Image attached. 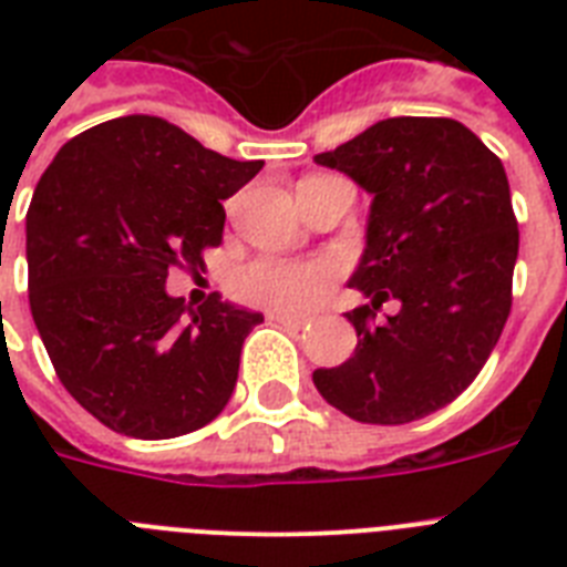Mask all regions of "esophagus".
Here are the masks:
<instances>
[{"label": "esophagus", "instance_id": "34e87169", "mask_svg": "<svg viewBox=\"0 0 567 567\" xmlns=\"http://www.w3.org/2000/svg\"><path fill=\"white\" fill-rule=\"evenodd\" d=\"M270 320H276V323H282L288 329H306V320L297 318V315H270Z\"/></svg>", "mask_w": 567, "mask_h": 567}]
</instances>
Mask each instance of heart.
Here are the masks:
<instances>
[{
	"mask_svg": "<svg viewBox=\"0 0 567 567\" xmlns=\"http://www.w3.org/2000/svg\"><path fill=\"white\" fill-rule=\"evenodd\" d=\"M338 270L329 261L311 258H252L231 276V291L249 306L285 315H302L327 300Z\"/></svg>",
	"mask_w": 567,
	"mask_h": 567,
	"instance_id": "1",
	"label": "heart"
}]
</instances>
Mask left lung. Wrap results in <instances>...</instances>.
<instances>
[{
    "mask_svg": "<svg viewBox=\"0 0 567 567\" xmlns=\"http://www.w3.org/2000/svg\"><path fill=\"white\" fill-rule=\"evenodd\" d=\"M315 162L373 194L347 311L359 347L315 371L329 405L359 423L421 421L483 371L512 309L518 220L501 158L450 117H391ZM401 311L375 323L381 302Z\"/></svg>",
    "mask_w": 567,
    "mask_h": 567,
    "instance_id": "left-lung-1",
    "label": "left lung"
}]
</instances>
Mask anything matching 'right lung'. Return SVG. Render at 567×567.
<instances>
[{"label": "right lung", "mask_w": 567, "mask_h": 567, "mask_svg": "<svg viewBox=\"0 0 567 567\" xmlns=\"http://www.w3.org/2000/svg\"><path fill=\"white\" fill-rule=\"evenodd\" d=\"M261 167L128 114L66 141L40 176L25 214L31 318L61 385L109 430L176 439L229 403L265 318L220 293L190 309L164 282L220 247L223 199Z\"/></svg>", "instance_id": "right-lung-1"}]
</instances>
